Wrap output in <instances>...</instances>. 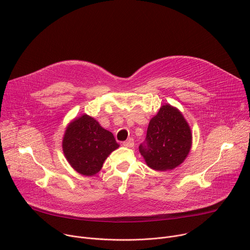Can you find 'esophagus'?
<instances>
[{"instance_id": "34e87169", "label": "esophagus", "mask_w": 250, "mask_h": 250, "mask_svg": "<svg viewBox=\"0 0 250 250\" xmlns=\"http://www.w3.org/2000/svg\"><path fill=\"white\" fill-rule=\"evenodd\" d=\"M124 146L126 147H132L134 146V142L132 139H128L127 141L124 142Z\"/></svg>"}]
</instances>
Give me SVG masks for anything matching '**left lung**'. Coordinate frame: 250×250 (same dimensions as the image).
I'll use <instances>...</instances> for the list:
<instances>
[{"instance_id": "1", "label": "left lung", "mask_w": 250, "mask_h": 250, "mask_svg": "<svg viewBox=\"0 0 250 250\" xmlns=\"http://www.w3.org/2000/svg\"><path fill=\"white\" fill-rule=\"evenodd\" d=\"M191 140V130L183 113L170 104H165L150 120L140 152L150 168L166 171L184 163L190 150Z\"/></svg>"}]
</instances>
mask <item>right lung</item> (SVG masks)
<instances>
[{"mask_svg": "<svg viewBox=\"0 0 250 250\" xmlns=\"http://www.w3.org/2000/svg\"><path fill=\"white\" fill-rule=\"evenodd\" d=\"M119 146L110 131L86 115L67 125L62 139L66 161L75 170L85 176L97 174L106 157Z\"/></svg>", "mask_w": 250, "mask_h": 250, "instance_id": "right-lung-1", "label": "right lung"}]
</instances>
